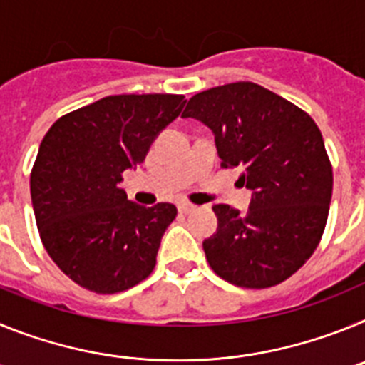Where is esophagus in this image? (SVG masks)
<instances>
[{
	"instance_id": "obj_1",
	"label": "esophagus",
	"mask_w": 365,
	"mask_h": 365,
	"mask_svg": "<svg viewBox=\"0 0 365 365\" xmlns=\"http://www.w3.org/2000/svg\"><path fill=\"white\" fill-rule=\"evenodd\" d=\"M195 208H197V206L192 205V202H188V201L179 202V210L182 212V214H190V212H193V210H195Z\"/></svg>"
}]
</instances>
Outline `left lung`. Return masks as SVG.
Returning <instances> with one entry per match:
<instances>
[{"instance_id":"obj_1","label":"left lung","mask_w":365,"mask_h":365,"mask_svg":"<svg viewBox=\"0 0 365 365\" xmlns=\"http://www.w3.org/2000/svg\"><path fill=\"white\" fill-rule=\"evenodd\" d=\"M182 117L214 131L222 168H241L252 190L245 215L215 205L219 227L205 240L219 278L245 289H267L291 278L312 256L325 230L333 166L307 113L252 82L197 93Z\"/></svg>"}]
</instances>
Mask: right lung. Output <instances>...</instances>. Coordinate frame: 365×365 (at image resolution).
Returning a JSON list of instances; mask_svg holds the SVG:
<instances>
[{"label": "right lung", "mask_w": 365, "mask_h": 365, "mask_svg": "<svg viewBox=\"0 0 365 365\" xmlns=\"http://www.w3.org/2000/svg\"><path fill=\"white\" fill-rule=\"evenodd\" d=\"M185 104L168 93L106 96L45 133L31 172L38 232L58 269L87 291H128L153 272L177 208L137 205L118 185Z\"/></svg>", "instance_id": "add662e5"}]
</instances>
